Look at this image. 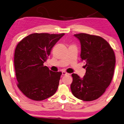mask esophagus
<instances>
[{
	"mask_svg": "<svg viewBox=\"0 0 124 124\" xmlns=\"http://www.w3.org/2000/svg\"><path fill=\"white\" fill-rule=\"evenodd\" d=\"M62 75H63V76H66V75H70V74L67 73H66V72H65V71H62Z\"/></svg>",
	"mask_w": 124,
	"mask_h": 124,
	"instance_id": "obj_1",
	"label": "esophagus"
}]
</instances>
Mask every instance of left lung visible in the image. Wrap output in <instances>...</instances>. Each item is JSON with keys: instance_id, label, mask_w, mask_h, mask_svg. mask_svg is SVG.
Returning a JSON list of instances; mask_svg holds the SVG:
<instances>
[{"instance_id": "left-lung-1", "label": "left lung", "mask_w": 124, "mask_h": 124, "mask_svg": "<svg viewBox=\"0 0 124 124\" xmlns=\"http://www.w3.org/2000/svg\"><path fill=\"white\" fill-rule=\"evenodd\" d=\"M81 45V61L85 62L86 73L83 78L76 74L70 88L78 99L92 101L105 93L112 80L116 57L109 43L99 36L85 33L75 34Z\"/></svg>"}]
</instances>
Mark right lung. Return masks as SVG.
Here are the masks:
<instances>
[{
  "label": "right lung",
  "instance_id": "right-lung-1",
  "mask_svg": "<svg viewBox=\"0 0 124 124\" xmlns=\"http://www.w3.org/2000/svg\"><path fill=\"white\" fill-rule=\"evenodd\" d=\"M64 35L31 34L17 45L14 54L17 86L30 99L42 101L57 92L62 73L52 71L43 63Z\"/></svg>",
  "mask_w": 124,
  "mask_h": 124
}]
</instances>
